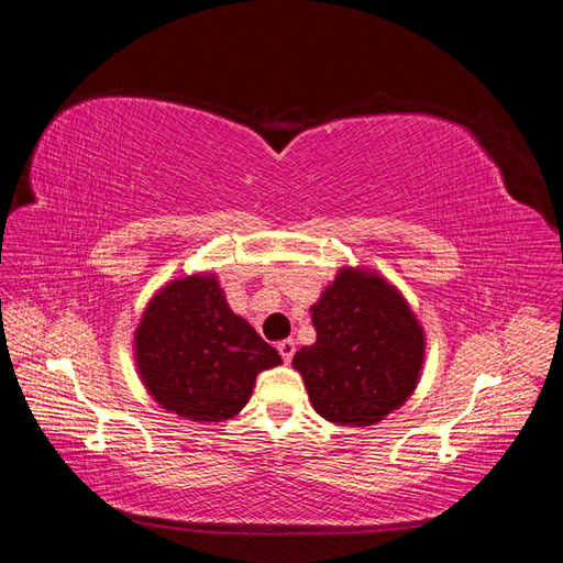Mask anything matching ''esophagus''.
<instances>
[{
	"label": "esophagus",
	"instance_id": "obj_1",
	"mask_svg": "<svg viewBox=\"0 0 563 563\" xmlns=\"http://www.w3.org/2000/svg\"><path fill=\"white\" fill-rule=\"evenodd\" d=\"M277 350H279V354H282V360L284 362H291L294 360V354H296V343L291 338L288 340H282V343L277 345Z\"/></svg>",
	"mask_w": 563,
	"mask_h": 563
}]
</instances>
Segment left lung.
<instances>
[{
  "label": "left lung",
  "mask_w": 563,
  "mask_h": 563,
  "mask_svg": "<svg viewBox=\"0 0 563 563\" xmlns=\"http://www.w3.org/2000/svg\"><path fill=\"white\" fill-rule=\"evenodd\" d=\"M317 343L294 356L312 408L335 424H376L416 389L424 335L383 277L340 269L312 308Z\"/></svg>",
  "instance_id": "8db88e82"
}]
</instances>
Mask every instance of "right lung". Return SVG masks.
<instances>
[{"label":"right lung","instance_id":"add662e5","mask_svg":"<svg viewBox=\"0 0 563 563\" xmlns=\"http://www.w3.org/2000/svg\"><path fill=\"white\" fill-rule=\"evenodd\" d=\"M135 362L166 411L220 422L242 411L255 376L282 356L230 310L216 277L195 275L152 298L135 331Z\"/></svg>","mask_w":563,"mask_h":563}]
</instances>
